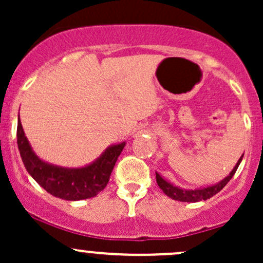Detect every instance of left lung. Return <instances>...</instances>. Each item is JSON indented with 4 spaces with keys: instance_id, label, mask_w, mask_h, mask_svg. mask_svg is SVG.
<instances>
[{
    "instance_id": "left-lung-1",
    "label": "left lung",
    "mask_w": 263,
    "mask_h": 263,
    "mask_svg": "<svg viewBox=\"0 0 263 263\" xmlns=\"http://www.w3.org/2000/svg\"><path fill=\"white\" fill-rule=\"evenodd\" d=\"M242 157H240V159H238L236 165L234 167V170L230 172V174H229L228 177H225L224 179L220 180L219 183L216 184H213V185H208V186H204V188H198V189H184V188H180V186H177L174 185V184H172L168 182V180H165L164 178H162L159 176V173H157L156 172V179H157V184H158V186L163 190V193H164L167 197H170L173 199V200H178V201H185V203H197V201H201V200H206V199H210L211 197H214L215 194H218V193L221 190L224 186L230 182V179L232 177H234V174L236 173L238 165H240L241 161H242Z\"/></svg>"
}]
</instances>
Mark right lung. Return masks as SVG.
<instances>
[{
  "label": "right lung",
  "instance_id": "1",
  "mask_svg": "<svg viewBox=\"0 0 263 263\" xmlns=\"http://www.w3.org/2000/svg\"><path fill=\"white\" fill-rule=\"evenodd\" d=\"M17 143L21 158L29 176L49 194L70 201L93 198L104 190L115 163L126 146V142L111 144L99 158L85 167H60L45 162L35 155L20 120L17 125Z\"/></svg>",
  "mask_w": 263,
  "mask_h": 263
}]
</instances>
